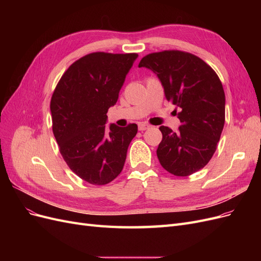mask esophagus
Returning a JSON list of instances; mask_svg holds the SVG:
<instances>
[{
    "label": "esophagus",
    "mask_w": 261,
    "mask_h": 261,
    "mask_svg": "<svg viewBox=\"0 0 261 261\" xmlns=\"http://www.w3.org/2000/svg\"><path fill=\"white\" fill-rule=\"evenodd\" d=\"M149 127H150V126H149L148 124H145V123H139V124H138V129L141 130V132L148 129Z\"/></svg>",
    "instance_id": "1"
}]
</instances>
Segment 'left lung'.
<instances>
[{"mask_svg": "<svg viewBox=\"0 0 261 261\" xmlns=\"http://www.w3.org/2000/svg\"><path fill=\"white\" fill-rule=\"evenodd\" d=\"M138 67L156 74L165 98L179 109L176 133L160 126V164L175 176L199 171L216 152L224 126L225 94L220 78L200 58L178 50L150 53Z\"/></svg>", "mask_w": 261, "mask_h": 261, "instance_id": "left-lung-1", "label": "left lung"}]
</instances>
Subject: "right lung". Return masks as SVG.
<instances>
[{"mask_svg":"<svg viewBox=\"0 0 261 261\" xmlns=\"http://www.w3.org/2000/svg\"><path fill=\"white\" fill-rule=\"evenodd\" d=\"M137 53L94 52L74 62L51 98L52 129L60 152L77 176L106 185L118 176L138 127H107L108 110L118 99Z\"/></svg>","mask_w":261,"mask_h":261,"instance_id":"add662e5","label":"right lung"}]
</instances>
